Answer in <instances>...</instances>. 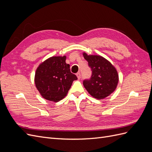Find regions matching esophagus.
I'll return each mask as SVG.
<instances>
[{
    "label": "esophagus",
    "instance_id": "1",
    "mask_svg": "<svg viewBox=\"0 0 152 152\" xmlns=\"http://www.w3.org/2000/svg\"><path fill=\"white\" fill-rule=\"evenodd\" d=\"M77 78L79 79H80V77H81V75H80V72H78V73H77Z\"/></svg>",
    "mask_w": 152,
    "mask_h": 152
}]
</instances>
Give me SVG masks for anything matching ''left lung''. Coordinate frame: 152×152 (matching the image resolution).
Instances as JSON below:
<instances>
[{
	"mask_svg": "<svg viewBox=\"0 0 152 152\" xmlns=\"http://www.w3.org/2000/svg\"><path fill=\"white\" fill-rule=\"evenodd\" d=\"M83 55L92 72L89 79L83 81L84 87L95 98L102 99L107 97L116 89L118 84V75L116 69L102 56L86 53Z\"/></svg>",
	"mask_w": 152,
	"mask_h": 152,
	"instance_id": "left-lung-1",
	"label": "left lung"
}]
</instances>
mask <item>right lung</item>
Instances as JSON below:
<instances>
[{
    "instance_id": "1",
    "label": "right lung",
    "mask_w": 152,
    "mask_h": 152,
    "mask_svg": "<svg viewBox=\"0 0 152 152\" xmlns=\"http://www.w3.org/2000/svg\"><path fill=\"white\" fill-rule=\"evenodd\" d=\"M66 56L49 58L41 63L35 75V84L42 97L58 102L68 93L77 76L70 72Z\"/></svg>"
}]
</instances>
